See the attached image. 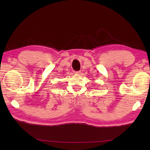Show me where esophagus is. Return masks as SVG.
Listing matches in <instances>:
<instances>
[{
	"mask_svg": "<svg viewBox=\"0 0 150 150\" xmlns=\"http://www.w3.org/2000/svg\"><path fill=\"white\" fill-rule=\"evenodd\" d=\"M74 72V74H80V71H74L73 72Z\"/></svg>",
	"mask_w": 150,
	"mask_h": 150,
	"instance_id": "esophagus-1",
	"label": "esophagus"
}]
</instances>
